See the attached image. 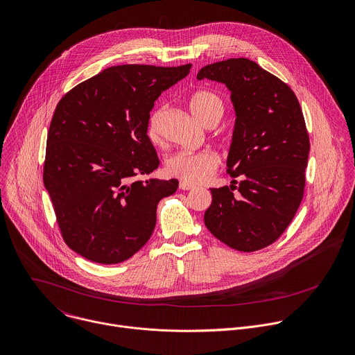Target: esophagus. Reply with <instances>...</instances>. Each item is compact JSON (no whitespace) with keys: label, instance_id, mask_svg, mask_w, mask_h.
<instances>
[{"label":"esophagus","instance_id":"34e87169","mask_svg":"<svg viewBox=\"0 0 355 355\" xmlns=\"http://www.w3.org/2000/svg\"><path fill=\"white\" fill-rule=\"evenodd\" d=\"M180 189H182V191H192V189H195V187L191 185V184H188V182L181 181V182H180Z\"/></svg>","mask_w":355,"mask_h":355}]
</instances>
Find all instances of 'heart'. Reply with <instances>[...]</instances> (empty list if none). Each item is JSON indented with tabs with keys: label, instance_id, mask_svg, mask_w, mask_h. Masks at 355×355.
Masks as SVG:
<instances>
[{
	"label": "heart",
	"instance_id": "obj_1",
	"mask_svg": "<svg viewBox=\"0 0 355 355\" xmlns=\"http://www.w3.org/2000/svg\"><path fill=\"white\" fill-rule=\"evenodd\" d=\"M223 98L211 90H198L189 97V110L206 127H213L224 114ZM163 115L164 105L153 108L146 121V135L155 145L163 141ZM220 157L213 150L200 152H178L168 157L166 171L168 175L188 184H200L207 181L218 168Z\"/></svg>",
	"mask_w": 355,
	"mask_h": 355
}]
</instances>
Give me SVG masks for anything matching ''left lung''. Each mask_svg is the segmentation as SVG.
<instances>
[{
	"label": "left lung",
	"mask_w": 355,
	"mask_h": 355,
	"mask_svg": "<svg viewBox=\"0 0 355 355\" xmlns=\"http://www.w3.org/2000/svg\"><path fill=\"white\" fill-rule=\"evenodd\" d=\"M224 83L234 103L235 128L227 173L232 185L210 188L205 224L228 247L254 252L280 239L305 189L309 135L295 93L248 58L209 64L198 79Z\"/></svg>",
	"instance_id": "1"
}]
</instances>
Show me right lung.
I'll use <instances>...</instances> for the list:
<instances>
[{
  "instance_id": "right-lung-1",
  "label": "right lung",
  "mask_w": 355,
  "mask_h": 355,
  "mask_svg": "<svg viewBox=\"0 0 355 355\" xmlns=\"http://www.w3.org/2000/svg\"><path fill=\"white\" fill-rule=\"evenodd\" d=\"M191 71L125 64L104 69L58 101L43 167L65 244L101 265L130 259L150 239L177 180L138 181L160 164L146 135L155 101Z\"/></svg>"
}]
</instances>
